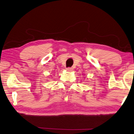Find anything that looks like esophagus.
Listing matches in <instances>:
<instances>
[{"label":"esophagus","instance_id":"34e87169","mask_svg":"<svg viewBox=\"0 0 134 134\" xmlns=\"http://www.w3.org/2000/svg\"><path fill=\"white\" fill-rule=\"evenodd\" d=\"M66 69L67 71H68V72H71V71H72V68H67Z\"/></svg>","mask_w":134,"mask_h":134}]
</instances>
